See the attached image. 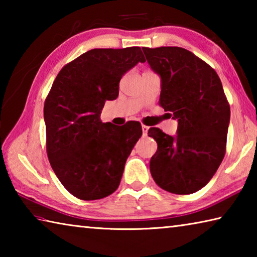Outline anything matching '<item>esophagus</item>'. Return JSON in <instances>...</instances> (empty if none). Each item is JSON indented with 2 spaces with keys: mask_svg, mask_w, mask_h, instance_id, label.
Returning <instances> with one entry per match:
<instances>
[{
  "mask_svg": "<svg viewBox=\"0 0 257 257\" xmlns=\"http://www.w3.org/2000/svg\"><path fill=\"white\" fill-rule=\"evenodd\" d=\"M142 130H143V135H144V136H146L147 132H149V127H147V125H145V124H143L142 125Z\"/></svg>",
  "mask_w": 257,
  "mask_h": 257,
  "instance_id": "obj_1",
  "label": "esophagus"
}]
</instances>
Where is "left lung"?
Returning <instances> with one entry per match:
<instances>
[{
  "label": "left lung",
  "instance_id": "8db88e82",
  "mask_svg": "<svg viewBox=\"0 0 257 257\" xmlns=\"http://www.w3.org/2000/svg\"><path fill=\"white\" fill-rule=\"evenodd\" d=\"M143 52L161 76L159 105L178 119L175 137L159 128L149 130L158 143L151 175L169 193H195L212 179L227 149L230 105L222 84L214 69L182 47H143Z\"/></svg>",
  "mask_w": 257,
  "mask_h": 257
}]
</instances>
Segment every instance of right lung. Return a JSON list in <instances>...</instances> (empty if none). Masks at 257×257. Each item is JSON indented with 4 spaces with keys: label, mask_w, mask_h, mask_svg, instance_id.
Returning a JSON list of instances; mask_svg holds the SVG:
<instances>
[{
    "label": "right lung",
    "mask_w": 257,
    "mask_h": 257,
    "mask_svg": "<svg viewBox=\"0 0 257 257\" xmlns=\"http://www.w3.org/2000/svg\"><path fill=\"white\" fill-rule=\"evenodd\" d=\"M145 61L138 46L94 49L67 63L53 81L44 103L47 158L75 197L95 201L118 189L142 125L103 123L99 114L118 97L124 73Z\"/></svg>",
    "instance_id": "1"
}]
</instances>
